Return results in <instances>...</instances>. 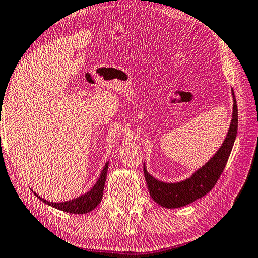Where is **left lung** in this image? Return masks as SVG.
Masks as SVG:
<instances>
[{
    "label": "left lung",
    "instance_id": "8db88e82",
    "mask_svg": "<svg viewBox=\"0 0 258 258\" xmlns=\"http://www.w3.org/2000/svg\"><path fill=\"white\" fill-rule=\"evenodd\" d=\"M232 95V120H231L229 132L226 134L223 145H222L216 154L213 156V158L208 160V163L205 164L202 168H199L194 175L182 182L164 183L152 177L147 172L146 166L143 167V173H145L149 194L151 198L157 204H159L160 206L166 208H178L186 206V205L194 203L195 200L204 197L216 184L221 174L224 171L226 163H228L235 137H237L238 107L233 90Z\"/></svg>",
    "mask_w": 258,
    "mask_h": 258
}]
</instances>
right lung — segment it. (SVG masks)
I'll list each match as a JSON object with an SVG mask.
<instances>
[{
    "instance_id": "add662e5",
    "label": "right lung",
    "mask_w": 258,
    "mask_h": 258,
    "mask_svg": "<svg viewBox=\"0 0 258 258\" xmlns=\"http://www.w3.org/2000/svg\"><path fill=\"white\" fill-rule=\"evenodd\" d=\"M108 164L104 165V167L101 172V175H100L99 180L95 183L94 186L91 189L89 192L86 194L80 196L75 199L69 200V202H63V203H52V202H47V200L40 198L43 203H45L46 205H50V206L54 207L56 209H60V211L67 212V213H72V214H85L89 213L91 211L98 206L101 202L102 196H103V189H104V183H106V178H107V171H108Z\"/></svg>"
}]
</instances>
